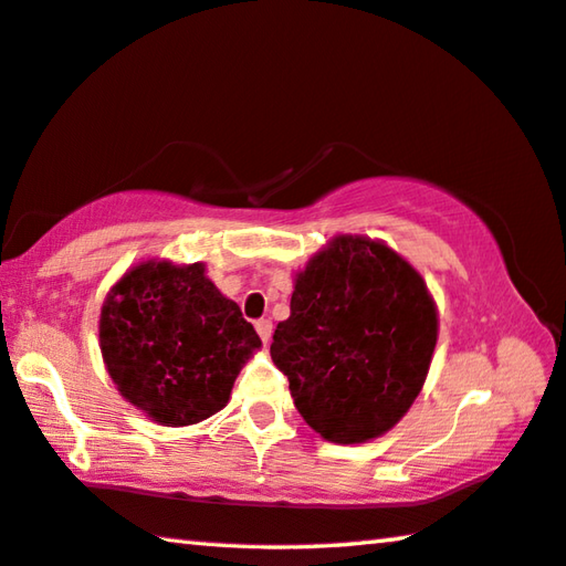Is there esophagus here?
I'll list each match as a JSON object with an SVG mask.
<instances>
[{
	"label": "esophagus",
	"instance_id": "34e87169",
	"mask_svg": "<svg viewBox=\"0 0 566 566\" xmlns=\"http://www.w3.org/2000/svg\"><path fill=\"white\" fill-rule=\"evenodd\" d=\"M256 332H259V337H262L264 345L272 343V332H274L272 319H259L256 322Z\"/></svg>",
	"mask_w": 566,
	"mask_h": 566
}]
</instances>
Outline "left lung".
<instances>
[{
	"mask_svg": "<svg viewBox=\"0 0 566 566\" xmlns=\"http://www.w3.org/2000/svg\"><path fill=\"white\" fill-rule=\"evenodd\" d=\"M290 317L269 347L315 433L367 443L406 416L438 343L426 280L380 239L337 234L294 274Z\"/></svg>",
	"mask_w": 566,
	"mask_h": 566,
	"instance_id": "obj_1",
	"label": "left lung"
}]
</instances>
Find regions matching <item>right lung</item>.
<instances>
[{"label": "right lung", "instance_id": "1", "mask_svg": "<svg viewBox=\"0 0 566 566\" xmlns=\"http://www.w3.org/2000/svg\"><path fill=\"white\" fill-rule=\"evenodd\" d=\"M97 332L120 396L168 428L201 423L227 406L241 367L262 347L203 262L130 266L107 292Z\"/></svg>", "mask_w": 566, "mask_h": 566}]
</instances>
